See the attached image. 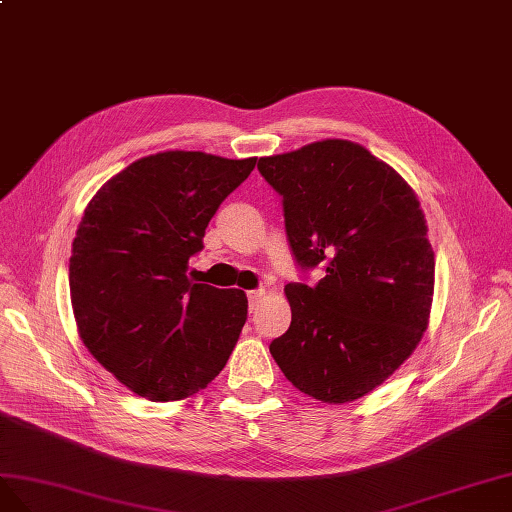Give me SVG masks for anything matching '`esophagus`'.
I'll list each match as a JSON object with an SVG mask.
<instances>
[{
	"instance_id": "esophagus-1",
	"label": "esophagus",
	"mask_w": 512,
	"mask_h": 512,
	"mask_svg": "<svg viewBox=\"0 0 512 512\" xmlns=\"http://www.w3.org/2000/svg\"><path fill=\"white\" fill-rule=\"evenodd\" d=\"M266 298V289H253L248 291V302H251V309H257L259 302Z\"/></svg>"
}]
</instances>
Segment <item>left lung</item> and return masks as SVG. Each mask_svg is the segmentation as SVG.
I'll list each match as a JSON object with an SVG mask.
<instances>
[{
    "label": "left lung",
    "mask_w": 512,
    "mask_h": 512,
    "mask_svg": "<svg viewBox=\"0 0 512 512\" xmlns=\"http://www.w3.org/2000/svg\"><path fill=\"white\" fill-rule=\"evenodd\" d=\"M283 195L296 259L326 261L315 287L285 285L291 324L270 354L300 392L352 403L414 354L431 317L435 253L414 188L364 145L321 139L259 158Z\"/></svg>",
    "instance_id": "8db88e82"
}]
</instances>
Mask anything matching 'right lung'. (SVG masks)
<instances>
[{"label":"right lung","instance_id":"obj_1","mask_svg":"<svg viewBox=\"0 0 512 512\" xmlns=\"http://www.w3.org/2000/svg\"><path fill=\"white\" fill-rule=\"evenodd\" d=\"M257 158L169 150L102 184L72 242L70 302L83 345L120 384L180 401L223 371L248 300L188 279L210 218Z\"/></svg>","mask_w":512,"mask_h":512}]
</instances>
